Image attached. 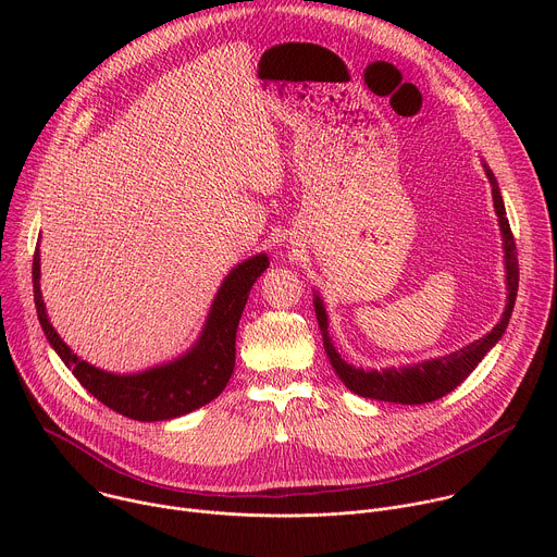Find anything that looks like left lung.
I'll return each mask as SVG.
<instances>
[{
    "label": "left lung",
    "mask_w": 557,
    "mask_h": 557,
    "mask_svg": "<svg viewBox=\"0 0 557 557\" xmlns=\"http://www.w3.org/2000/svg\"><path fill=\"white\" fill-rule=\"evenodd\" d=\"M487 181L492 185V198H494V209L498 215L500 233H503V251H505V284H507V304L505 312L500 317V322L492 329V333L483 335L481 339L471 342L469 346H462L456 352H449L445 357L410 363V366H389L383 370H363L355 368L342 355L337 352L331 333H329V312L324 306V299L320 293L314 290L312 304H314V314L317 322H320V331L324 337V348L329 355L331 366L335 368L337 376L344 381V385L359 394L366 396V399H376V401H387V404H404V406H419V404H432L447 392H451L456 385H460L471 370L483 361V357L500 342V337L507 331V324L511 320L516 295H518V253H516V243H513V233L507 220L505 202L500 196L498 181L494 172L487 168L483 161Z\"/></svg>",
    "instance_id": "8db88e82"
}]
</instances>
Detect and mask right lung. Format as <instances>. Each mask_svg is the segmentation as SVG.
<instances>
[{
  "label": "right lung",
  "mask_w": 557,
  "mask_h": 557,
  "mask_svg": "<svg viewBox=\"0 0 557 557\" xmlns=\"http://www.w3.org/2000/svg\"><path fill=\"white\" fill-rule=\"evenodd\" d=\"M269 269V256L258 253L228 271L222 280L205 326L194 346L174 361L134 374H114L84 361L52 329L41 297L39 245L33 258V293L39 324L59 359L95 399L134 421H170L189 414L226 387L235 366V333L249 293Z\"/></svg>",
  "instance_id": "right-lung-1"
}]
</instances>
